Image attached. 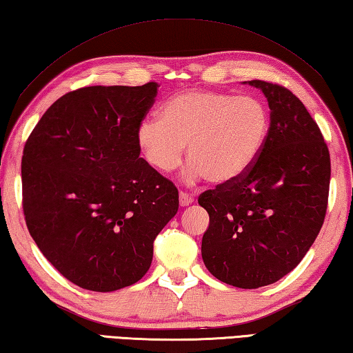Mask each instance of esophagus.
Listing matches in <instances>:
<instances>
[{
	"label": "esophagus",
	"instance_id": "esophagus-1",
	"mask_svg": "<svg viewBox=\"0 0 353 353\" xmlns=\"http://www.w3.org/2000/svg\"><path fill=\"white\" fill-rule=\"evenodd\" d=\"M192 203H194V196L185 194V192H179V205L181 208H188Z\"/></svg>",
	"mask_w": 353,
	"mask_h": 353
}]
</instances>
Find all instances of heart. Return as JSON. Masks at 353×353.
<instances>
[{
  "label": "heart",
  "instance_id": "obj_1",
  "mask_svg": "<svg viewBox=\"0 0 353 353\" xmlns=\"http://www.w3.org/2000/svg\"><path fill=\"white\" fill-rule=\"evenodd\" d=\"M269 132L270 112L259 98L195 89L168 99L161 118L141 119L137 144L150 168L161 174L181 164L189 144L184 181L208 178L225 185L254 168Z\"/></svg>",
  "mask_w": 353,
  "mask_h": 353
}]
</instances>
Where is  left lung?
<instances>
[{
  "mask_svg": "<svg viewBox=\"0 0 353 353\" xmlns=\"http://www.w3.org/2000/svg\"><path fill=\"white\" fill-rule=\"evenodd\" d=\"M268 98L270 132L238 181L198 198L208 210L201 255L212 275L239 289L276 283L300 264L327 209L330 157L314 118L290 90L244 81Z\"/></svg>",
  "mask_w": 353,
  "mask_h": 353,
  "instance_id": "left-lung-1",
  "label": "left lung"
}]
</instances>
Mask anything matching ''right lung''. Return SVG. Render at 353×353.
Listing matches in <instances>:
<instances>
[{
	"mask_svg": "<svg viewBox=\"0 0 353 353\" xmlns=\"http://www.w3.org/2000/svg\"><path fill=\"white\" fill-rule=\"evenodd\" d=\"M157 83L90 85L46 110L24 145L26 224L38 249L79 288L141 280L154 241L178 212V190L139 158L137 128Z\"/></svg>",
	"mask_w": 353,
	"mask_h": 353,
	"instance_id": "1",
	"label": "right lung"
}]
</instances>
